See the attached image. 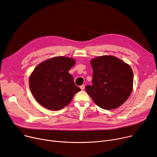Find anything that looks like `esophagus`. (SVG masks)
Instances as JSON below:
<instances>
[{
  "label": "esophagus",
  "instance_id": "34e87169",
  "mask_svg": "<svg viewBox=\"0 0 157 157\" xmlns=\"http://www.w3.org/2000/svg\"><path fill=\"white\" fill-rule=\"evenodd\" d=\"M80 88H81V90H84V89H85V85H81V86H80Z\"/></svg>",
  "mask_w": 157,
  "mask_h": 157
}]
</instances>
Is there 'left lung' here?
I'll use <instances>...</instances> for the list:
<instances>
[{
    "mask_svg": "<svg viewBox=\"0 0 157 157\" xmlns=\"http://www.w3.org/2000/svg\"><path fill=\"white\" fill-rule=\"evenodd\" d=\"M92 85L86 91L100 108L111 110L124 103L132 91L134 74L130 66L113 56H101L90 62Z\"/></svg>",
    "mask_w": 157,
    "mask_h": 157,
    "instance_id": "1",
    "label": "left lung"
}]
</instances>
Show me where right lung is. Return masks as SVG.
<instances>
[{
	"label": "right lung",
	"mask_w": 157,
	"mask_h": 157,
	"mask_svg": "<svg viewBox=\"0 0 157 157\" xmlns=\"http://www.w3.org/2000/svg\"><path fill=\"white\" fill-rule=\"evenodd\" d=\"M75 63L71 58L57 56L38 65L29 78L36 100L44 108L60 110L72 101L81 89L74 83L69 71Z\"/></svg>",
	"instance_id": "obj_1"
}]
</instances>
